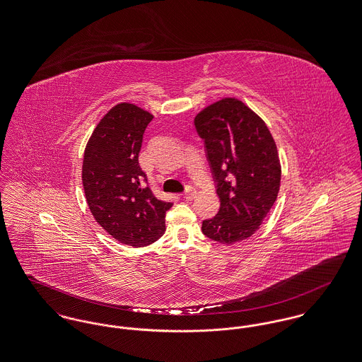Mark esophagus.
I'll list each match as a JSON object with an SVG mask.
<instances>
[{"mask_svg": "<svg viewBox=\"0 0 362 362\" xmlns=\"http://www.w3.org/2000/svg\"><path fill=\"white\" fill-rule=\"evenodd\" d=\"M195 195H197V190H195L194 187H190V186L187 187L186 192H183V197H185L186 199H192Z\"/></svg>", "mask_w": 362, "mask_h": 362, "instance_id": "esophagus-1", "label": "esophagus"}]
</instances>
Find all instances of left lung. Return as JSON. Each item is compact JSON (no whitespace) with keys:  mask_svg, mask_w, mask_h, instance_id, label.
<instances>
[{"mask_svg":"<svg viewBox=\"0 0 362 362\" xmlns=\"http://www.w3.org/2000/svg\"><path fill=\"white\" fill-rule=\"evenodd\" d=\"M217 182L218 213L202 221L212 240L233 245L255 234L276 201L281 165L265 122L235 97L204 107L194 119Z\"/></svg>","mask_w":362,"mask_h":362,"instance_id":"left-lung-1","label":"left lung"}]
</instances>
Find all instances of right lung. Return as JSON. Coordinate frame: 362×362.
I'll list each match as a JSON object with an SVG mask.
<instances>
[{
	"mask_svg": "<svg viewBox=\"0 0 362 362\" xmlns=\"http://www.w3.org/2000/svg\"><path fill=\"white\" fill-rule=\"evenodd\" d=\"M153 115L129 103L109 109L86 145L82 182L95 221L132 247L151 245L165 233L172 202L157 199L145 185L138 156Z\"/></svg>",
	"mask_w": 362,
	"mask_h": 362,
	"instance_id": "1",
	"label": "right lung"
}]
</instances>
